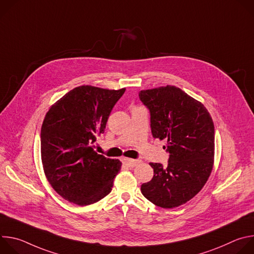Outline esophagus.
Segmentation results:
<instances>
[{"mask_svg":"<svg viewBox=\"0 0 254 254\" xmlns=\"http://www.w3.org/2000/svg\"><path fill=\"white\" fill-rule=\"evenodd\" d=\"M123 162L125 165H127L129 168H133L136 165H138L140 163V160H133V159H128V158H124Z\"/></svg>","mask_w":254,"mask_h":254,"instance_id":"1","label":"esophagus"}]
</instances>
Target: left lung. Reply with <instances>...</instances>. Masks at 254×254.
Instances as JSON below:
<instances>
[{"label":"left lung","mask_w":254,"mask_h":254,"mask_svg":"<svg viewBox=\"0 0 254 254\" xmlns=\"http://www.w3.org/2000/svg\"><path fill=\"white\" fill-rule=\"evenodd\" d=\"M151 113L155 138L167 141L169 163H151L154 177L140 186L155 205L171 209L196 196L206 184L214 165L215 130L204 104L174 85L139 91Z\"/></svg>","instance_id":"8db88e82"}]
</instances>
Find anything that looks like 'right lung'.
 I'll use <instances>...</instances> for the list:
<instances>
[{
	"label": "right lung",
	"mask_w": 254,
	"mask_h": 254,
	"mask_svg": "<svg viewBox=\"0 0 254 254\" xmlns=\"http://www.w3.org/2000/svg\"><path fill=\"white\" fill-rule=\"evenodd\" d=\"M126 88L81 85L51 105L41 127V160L52 188L65 200L86 206L107 194L122 168L120 160L94 151L96 136Z\"/></svg>",
	"instance_id": "add662e5"
}]
</instances>
